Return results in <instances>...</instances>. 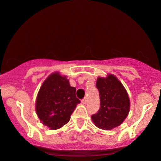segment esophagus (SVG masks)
I'll use <instances>...</instances> for the list:
<instances>
[{"label": "esophagus", "instance_id": "34e87169", "mask_svg": "<svg viewBox=\"0 0 161 161\" xmlns=\"http://www.w3.org/2000/svg\"><path fill=\"white\" fill-rule=\"evenodd\" d=\"M87 101H88L87 98H84L83 99H82V103H83V104H86V103H87Z\"/></svg>", "mask_w": 161, "mask_h": 161}]
</instances>
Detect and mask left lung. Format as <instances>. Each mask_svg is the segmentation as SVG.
Wrapping results in <instances>:
<instances>
[{
  "label": "left lung",
  "mask_w": 161,
  "mask_h": 161,
  "mask_svg": "<svg viewBox=\"0 0 161 161\" xmlns=\"http://www.w3.org/2000/svg\"><path fill=\"white\" fill-rule=\"evenodd\" d=\"M96 87L99 92L100 108L92 115V120L99 129L110 130L121 125L127 117L130 107L129 96L120 81L113 74L98 77Z\"/></svg>",
  "instance_id": "8db88e82"
}]
</instances>
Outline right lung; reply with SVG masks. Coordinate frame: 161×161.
<instances>
[{
    "label": "right lung",
    "instance_id": "obj_1",
    "mask_svg": "<svg viewBox=\"0 0 161 161\" xmlns=\"http://www.w3.org/2000/svg\"><path fill=\"white\" fill-rule=\"evenodd\" d=\"M75 91L66 76L59 72L51 74L41 86L35 102V110L42 124L53 130L66 124L80 103Z\"/></svg>",
    "mask_w": 161,
    "mask_h": 161
}]
</instances>
